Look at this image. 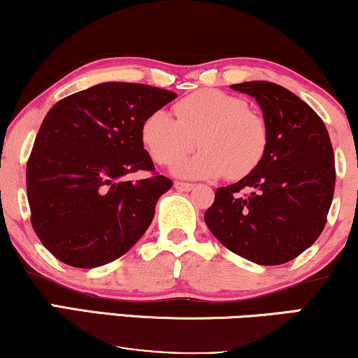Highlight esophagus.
I'll return each mask as SVG.
<instances>
[{
	"label": "esophagus",
	"instance_id": "1",
	"mask_svg": "<svg viewBox=\"0 0 358 358\" xmlns=\"http://www.w3.org/2000/svg\"><path fill=\"white\" fill-rule=\"evenodd\" d=\"M194 188L193 183H185V181H175V189L178 191H191Z\"/></svg>",
	"mask_w": 358,
	"mask_h": 358
}]
</instances>
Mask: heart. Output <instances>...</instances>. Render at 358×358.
<instances>
[{
	"label": "heart",
	"mask_w": 358,
	"mask_h": 358,
	"mask_svg": "<svg viewBox=\"0 0 358 358\" xmlns=\"http://www.w3.org/2000/svg\"><path fill=\"white\" fill-rule=\"evenodd\" d=\"M175 117L157 110L143 124V143L155 162L170 165L199 139L203 151L178 161L173 172L186 178H243L253 172L268 149V127L245 99L204 89L181 99Z\"/></svg>",
	"instance_id": "b5f03b06"
}]
</instances>
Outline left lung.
<instances>
[{"label": "left lung", "mask_w": 358, "mask_h": 358, "mask_svg": "<svg viewBox=\"0 0 358 358\" xmlns=\"http://www.w3.org/2000/svg\"><path fill=\"white\" fill-rule=\"evenodd\" d=\"M230 87L255 97L263 110L268 149L253 172L215 189L206 225L241 258L284 264L310 248L326 225L336 185L328 129L308 103L279 84Z\"/></svg>", "instance_id": "1"}]
</instances>
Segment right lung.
Wrapping results in <instances>:
<instances>
[{
	"label": "right lung",
	"instance_id": "add662e5",
	"mask_svg": "<svg viewBox=\"0 0 358 358\" xmlns=\"http://www.w3.org/2000/svg\"><path fill=\"white\" fill-rule=\"evenodd\" d=\"M170 90L102 83L59 100L43 118L27 162L30 220L45 248L73 268L118 259L152 222L172 180L154 173L143 124L172 102Z\"/></svg>",
	"mask_w": 358,
	"mask_h": 358
}]
</instances>
